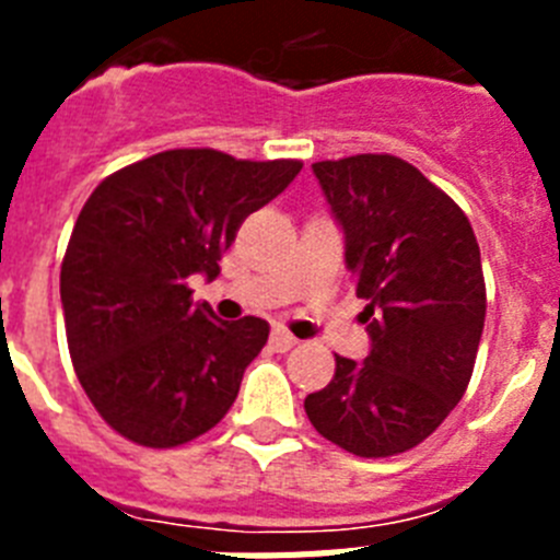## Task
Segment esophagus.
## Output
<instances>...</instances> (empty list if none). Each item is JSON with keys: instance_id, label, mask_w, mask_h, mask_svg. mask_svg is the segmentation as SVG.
<instances>
[{"instance_id": "obj_1", "label": "esophagus", "mask_w": 560, "mask_h": 560, "mask_svg": "<svg viewBox=\"0 0 560 560\" xmlns=\"http://www.w3.org/2000/svg\"><path fill=\"white\" fill-rule=\"evenodd\" d=\"M269 345L271 350H277V353H285V350H291L296 345V336H291L289 330L283 328H275L269 336Z\"/></svg>"}]
</instances>
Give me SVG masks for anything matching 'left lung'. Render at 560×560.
I'll list each match as a JSON object with an SVG mask.
<instances>
[{"label":"left lung","mask_w":560,"mask_h":560,"mask_svg":"<svg viewBox=\"0 0 560 560\" xmlns=\"http://www.w3.org/2000/svg\"><path fill=\"white\" fill-rule=\"evenodd\" d=\"M345 232L355 296L368 300L364 361L336 355L330 384L305 398L314 429L359 457L415 448L463 398L485 325L479 244L465 212L389 153L316 162Z\"/></svg>","instance_id":"obj_1"}]
</instances>
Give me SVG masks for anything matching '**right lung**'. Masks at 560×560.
Returning <instances> with one entry per match:
<instances>
[{
    "mask_svg": "<svg viewBox=\"0 0 560 560\" xmlns=\"http://www.w3.org/2000/svg\"><path fill=\"white\" fill-rule=\"evenodd\" d=\"M300 171L296 160L176 148L89 196L63 255L61 305L78 381L114 432L173 448L230 412L269 323H224L192 303L187 277H219L237 226Z\"/></svg>",
    "mask_w": 560,
    "mask_h": 560,
    "instance_id": "right-lung-1",
    "label": "right lung"
}]
</instances>
